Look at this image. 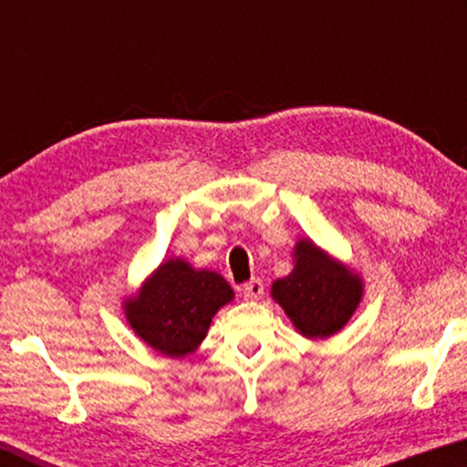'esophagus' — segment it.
Here are the masks:
<instances>
[{
	"label": "esophagus",
	"instance_id": "obj_1",
	"mask_svg": "<svg viewBox=\"0 0 467 467\" xmlns=\"http://www.w3.org/2000/svg\"><path fill=\"white\" fill-rule=\"evenodd\" d=\"M242 293H244V299H248V302H259V299L264 297V283H261L259 278L248 280V283L242 286Z\"/></svg>",
	"mask_w": 467,
	"mask_h": 467
}]
</instances>
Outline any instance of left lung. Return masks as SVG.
I'll use <instances>...</instances> for the list:
<instances>
[{"instance_id": "1", "label": "left lung", "mask_w": 467, "mask_h": 467, "mask_svg": "<svg viewBox=\"0 0 467 467\" xmlns=\"http://www.w3.org/2000/svg\"><path fill=\"white\" fill-rule=\"evenodd\" d=\"M293 270L272 283V299L308 340H327L344 329L363 299V280L310 238L293 246Z\"/></svg>"}]
</instances>
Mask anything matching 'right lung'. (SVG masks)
Instances as JSON below:
<instances>
[{
    "label": "right lung",
    "instance_id": "right-lung-1",
    "mask_svg": "<svg viewBox=\"0 0 467 467\" xmlns=\"http://www.w3.org/2000/svg\"><path fill=\"white\" fill-rule=\"evenodd\" d=\"M232 299L234 289L221 274L195 270L187 259L170 257L125 297L123 310L140 340L181 359L195 353L216 312Z\"/></svg>",
    "mask_w": 467,
    "mask_h": 467
}]
</instances>
